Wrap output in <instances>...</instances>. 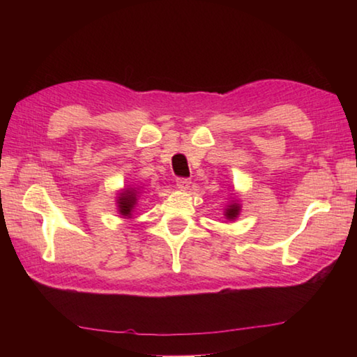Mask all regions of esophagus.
Returning <instances> with one entry per match:
<instances>
[{
  "label": "esophagus",
  "instance_id": "34e87169",
  "mask_svg": "<svg viewBox=\"0 0 357 357\" xmlns=\"http://www.w3.org/2000/svg\"><path fill=\"white\" fill-rule=\"evenodd\" d=\"M176 185L179 190H187L190 187V181L185 178H179V179H176Z\"/></svg>",
  "mask_w": 357,
  "mask_h": 357
}]
</instances>
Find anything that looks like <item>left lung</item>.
Instances as JSON below:
<instances>
[{
    "mask_svg": "<svg viewBox=\"0 0 357 357\" xmlns=\"http://www.w3.org/2000/svg\"><path fill=\"white\" fill-rule=\"evenodd\" d=\"M241 214V203L236 198H231L229 203L227 204L225 211H223V215H225L227 220H236Z\"/></svg>",
    "mask_w": 357,
    "mask_h": 357,
    "instance_id": "obj_1",
    "label": "left lung"
}]
</instances>
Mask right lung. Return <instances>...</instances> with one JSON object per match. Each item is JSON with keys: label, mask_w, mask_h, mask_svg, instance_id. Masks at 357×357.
Masks as SVG:
<instances>
[{"label": "right lung", "mask_w": 357, "mask_h": 357, "mask_svg": "<svg viewBox=\"0 0 357 357\" xmlns=\"http://www.w3.org/2000/svg\"><path fill=\"white\" fill-rule=\"evenodd\" d=\"M143 190L142 185H128L126 189L118 192L116 197V209L118 214L123 217V219H132V213L137 206L138 197Z\"/></svg>", "instance_id": "right-lung-1"}]
</instances>
